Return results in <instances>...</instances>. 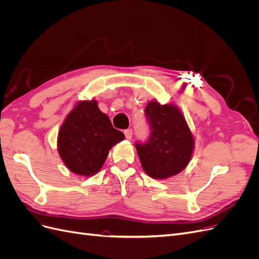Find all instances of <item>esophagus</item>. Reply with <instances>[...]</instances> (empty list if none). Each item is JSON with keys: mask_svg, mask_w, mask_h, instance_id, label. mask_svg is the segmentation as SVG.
Returning <instances> with one entry per match:
<instances>
[{"mask_svg": "<svg viewBox=\"0 0 259 259\" xmlns=\"http://www.w3.org/2000/svg\"><path fill=\"white\" fill-rule=\"evenodd\" d=\"M124 135H125V137H126V139H131L132 136H133V131L131 128L125 130L124 131Z\"/></svg>", "mask_w": 259, "mask_h": 259, "instance_id": "34e87169", "label": "esophagus"}]
</instances>
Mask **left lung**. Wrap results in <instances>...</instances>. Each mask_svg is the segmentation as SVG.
<instances>
[{"mask_svg": "<svg viewBox=\"0 0 259 259\" xmlns=\"http://www.w3.org/2000/svg\"><path fill=\"white\" fill-rule=\"evenodd\" d=\"M151 135L136 150L146 174L153 179H166L184 170L189 164L194 138L183 112L173 104L149 101L145 109Z\"/></svg>", "mask_w": 259, "mask_h": 259, "instance_id": "obj_1", "label": "left lung"}]
</instances>
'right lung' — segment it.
I'll list each match as a JSON object with an SVG mask.
<instances>
[{"label": "right lung", "instance_id": "obj_1", "mask_svg": "<svg viewBox=\"0 0 259 259\" xmlns=\"http://www.w3.org/2000/svg\"><path fill=\"white\" fill-rule=\"evenodd\" d=\"M125 138L113 128L95 99L81 100L68 113L57 137V150L72 173L90 177L103 167L110 149Z\"/></svg>", "mask_w": 259, "mask_h": 259}]
</instances>
